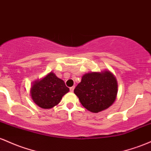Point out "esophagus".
Here are the masks:
<instances>
[{"label": "esophagus", "instance_id": "34e87169", "mask_svg": "<svg viewBox=\"0 0 151 151\" xmlns=\"http://www.w3.org/2000/svg\"><path fill=\"white\" fill-rule=\"evenodd\" d=\"M74 89H75V86H72V87L70 88V92H73Z\"/></svg>", "mask_w": 151, "mask_h": 151}]
</instances>
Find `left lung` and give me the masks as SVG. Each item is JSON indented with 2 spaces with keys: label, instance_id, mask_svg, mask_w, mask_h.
Here are the masks:
<instances>
[{
  "label": "left lung",
  "instance_id": "left-lung-1",
  "mask_svg": "<svg viewBox=\"0 0 151 151\" xmlns=\"http://www.w3.org/2000/svg\"><path fill=\"white\" fill-rule=\"evenodd\" d=\"M74 93L88 111L101 112L112 106L116 101L118 82L110 70L88 73L82 76Z\"/></svg>",
  "mask_w": 151,
  "mask_h": 151
}]
</instances>
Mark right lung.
I'll list each match as a JSON object with an SVG mask.
<instances>
[{"label":"right lung","instance_id":"add662e5","mask_svg":"<svg viewBox=\"0 0 151 151\" xmlns=\"http://www.w3.org/2000/svg\"><path fill=\"white\" fill-rule=\"evenodd\" d=\"M69 91L64 81L58 78L54 73L50 72L33 83L30 93L37 106L44 109H50L57 106L63 96Z\"/></svg>","mask_w":151,"mask_h":151}]
</instances>
